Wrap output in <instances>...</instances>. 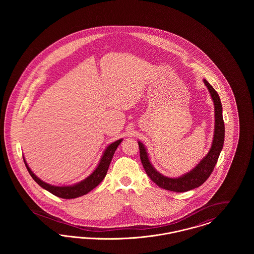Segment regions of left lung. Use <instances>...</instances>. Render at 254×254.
Instances as JSON below:
<instances>
[{"label":"left lung","mask_w":254,"mask_h":254,"mask_svg":"<svg viewBox=\"0 0 254 254\" xmlns=\"http://www.w3.org/2000/svg\"><path fill=\"white\" fill-rule=\"evenodd\" d=\"M204 83L207 87L208 92L210 93V96L214 104V134L212 144L208 153L200 161V163L193 169L177 178H169L167 176H164L163 174L158 172L155 168L151 165L145 145L140 141H138L141 162L146 174L158 187L164 190L175 192H185L200 187L210 176L217 163L220 152L223 149L225 140V124L223 120L221 100L215 89L205 79H204Z\"/></svg>","instance_id":"1"}]
</instances>
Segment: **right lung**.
Listing matches in <instances>:
<instances>
[{"label":"right lung","instance_id":"obj_1","mask_svg":"<svg viewBox=\"0 0 254 254\" xmlns=\"http://www.w3.org/2000/svg\"><path fill=\"white\" fill-rule=\"evenodd\" d=\"M122 141H123V139H120V140H117V141L113 142L112 144L108 145L101 157V160H100L96 169H94V171L83 181L79 182V183L74 184L71 186H61V187L52 186L46 182L42 181L32 172V170L26 164L25 159L24 157L23 158H24L25 167L28 170L29 174L31 175L33 180L36 182L39 186H41L43 189H45L46 190H48L50 193H52L57 197H60L63 199H74V198H77V197L88 193L93 189H95L101 182L103 181V179L107 175L110 162L115 153V150L117 149L118 145L121 144Z\"/></svg>","mask_w":254,"mask_h":254}]
</instances>
